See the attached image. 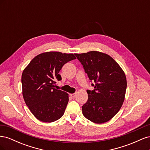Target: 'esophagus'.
<instances>
[{"label": "esophagus", "mask_w": 150, "mask_h": 150, "mask_svg": "<svg viewBox=\"0 0 150 150\" xmlns=\"http://www.w3.org/2000/svg\"><path fill=\"white\" fill-rule=\"evenodd\" d=\"M76 94H77V93H73V94H71V96L72 98H75L76 96Z\"/></svg>", "instance_id": "1"}]
</instances>
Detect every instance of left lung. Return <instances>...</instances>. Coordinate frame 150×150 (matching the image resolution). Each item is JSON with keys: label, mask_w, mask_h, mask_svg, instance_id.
Returning <instances> with one entry per match:
<instances>
[{"label": "left lung", "mask_w": 150, "mask_h": 150, "mask_svg": "<svg viewBox=\"0 0 150 150\" xmlns=\"http://www.w3.org/2000/svg\"><path fill=\"white\" fill-rule=\"evenodd\" d=\"M94 90H87L88 99L82 106L85 117L95 123L110 121L120 110L127 87L124 71L113 59L98 51L75 54Z\"/></svg>", "instance_id": "left-lung-1"}]
</instances>
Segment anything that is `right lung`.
<instances>
[{"instance_id":"1","label":"right lung","mask_w":150,"mask_h":150,"mask_svg":"<svg viewBox=\"0 0 150 150\" xmlns=\"http://www.w3.org/2000/svg\"><path fill=\"white\" fill-rule=\"evenodd\" d=\"M76 59L73 54L47 52L40 54L23 71L21 82L26 105L40 121L54 122L64 115L68 94L54 88L61 80L59 72L66 63Z\"/></svg>"}]
</instances>
